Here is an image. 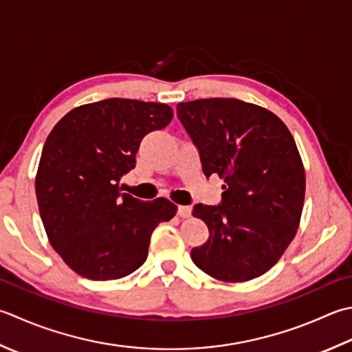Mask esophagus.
<instances>
[{"mask_svg": "<svg viewBox=\"0 0 352 352\" xmlns=\"http://www.w3.org/2000/svg\"><path fill=\"white\" fill-rule=\"evenodd\" d=\"M178 215L182 218H189L192 215V209L189 206H178Z\"/></svg>", "mask_w": 352, "mask_h": 352, "instance_id": "obj_1", "label": "esophagus"}]
</instances>
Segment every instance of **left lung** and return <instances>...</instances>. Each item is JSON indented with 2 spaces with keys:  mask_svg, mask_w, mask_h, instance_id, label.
<instances>
[{
  "mask_svg": "<svg viewBox=\"0 0 352 352\" xmlns=\"http://www.w3.org/2000/svg\"><path fill=\"white\" fill-rule=\"evenodd\" d=\"M177 114L204 175L224 180L221 204L192 212L209 229L192 261L223 282L261 276L290 245L304 209L305 169L292 133L276 114L238 99L182 102Z\"/></svg>",
  "mask_w": 352,
  "mask_h": 352,
  "instance_id": "1",
  "label": "left lung"
}]
</instances>
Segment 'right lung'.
I'll return each mask as SVG.
<instances>
[{
	"label": "right lung",
	"mask_w": 352,
	"mask_h": 352,
	"mask_svg": "<svg viewBox=\"0 0 352 352\" xmlns=\"http://www.w3.org/2000/svg\"><path fill=\"white\" fill-rule=\"evenodd\" d=\"M172 117L166 103L113 98L76 107L48 134L34 180L41 219L53 249L80 276H128L146 261L155 227L175 217L169 199L143 203L119 188L143 137Z\"/></svg>",
	"instance_id": "obj_1"
}]
</instances>
